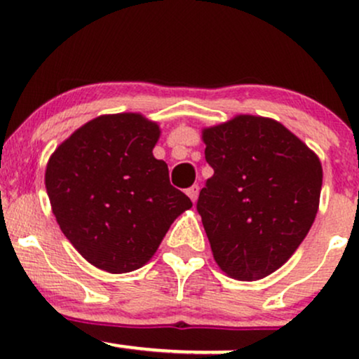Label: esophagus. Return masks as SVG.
Returning a JSON list of instances; mask_svg holds the SVG:
<instances>
[{
	"mask_svg": "<svg viewBox=\"0 0 359 359\" xmlns=\"http://www.w3.org/2000/svg\"><path fill=\"white\" fill-rule=\"evenodd\" d=\"M187 196L191 197L192 203H196L197 197H199V185H192V187L187 189Z\"/></svg>",
	"mask_w": 359,
	"mask_h": 359,
	"instance_id": "34e87169",
	"label": "esophagus"
}]
</instances>
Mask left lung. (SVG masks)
I'll list each match as a JSON object with an SVG mask.
<instances>
[{"instance_id": "obj_1", "label": "left lung", "mask_w": 359, "mask_h": 359, "mask_svg": "<svg viewBox=\"0 0 359 359\" xmlns=\"http://www.w3.org/2000/svg\"><path fill=\"white\" fill-rule=\"evenodd\" d=\"M214 168L197 211L212 257L228 277H269L307 236L319 209L323 165L302 140L271 118L238 114L204 128Z\"/></svg>"}]
</instances>
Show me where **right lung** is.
Here are the masks:
<instances>
[{"label":"right lung","mask_w":359,"mask_h":359,"mask_svg":"<svg viewBox=\"0 0 359 359\" xmlns=\"http://www.w3.org/2000/svg\"><path fill=\"white\" fill-rule=\"evenodd\" d=\"M160 128L140 113L102 114L48 158L45 187L62 233L90 265L126 273L150 262L192 208L154 156Z\"/></svg>","instance_id":"add662e5"}]
</instances>
